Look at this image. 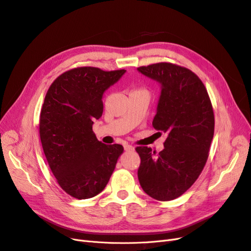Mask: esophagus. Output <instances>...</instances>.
<instances>
[{
  "label": "esophagus",
  "mask_w": 251,
  "mask_h": 251,
  "mask_svg": "<svg viewBox=\"0 0 251 251\" xmlns=\"http://www.w3.org/2000/svg\"><path fill=\"white\" fill-rule=\"evenodd\" d=\"M125 150L127 151H134V147L130 146V144H125Z\"/></svg>",
  "instance_id": "1"
}]
</instances>
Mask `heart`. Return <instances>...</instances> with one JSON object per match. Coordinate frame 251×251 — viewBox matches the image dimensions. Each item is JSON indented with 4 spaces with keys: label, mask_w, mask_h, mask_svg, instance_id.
Masks as SVG:
<instances>
[{
    "label": "heart",
    "mask_w": 251,
    "mask_h": 251,
    "mask_svg": "<svg viewBox=\"0 0 251 251\" xmlns=\"http://www.w3.org/2000/svg\"><path fill=\"white\" fill-rule=\"evenodd\" d=\"M134 91H146V90H143V89H138V90H134Z\"/></svg>",
    "instance_id": "1"
}]
</instances>
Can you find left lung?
Instances as JSON below:
<instances>
[{"label":"left lung","mask_w":251,"mask_h":251,"mask_svg":"<svg viewBox=\"0 0 251 251\" xmlns=\"http://www.w3.org/2000/svg\"><path fill=\"white\" fill-rule=\"evenodd\" d=\"M138 71L161 83L153 126L168 134L159 154L148 147L136 148L138 180L151 198L171 201L195 183L206 164L215 131L214 110L204 83L187 68L157 63Z\"/></svg>","instance_id":"left-lung-1"}]
</instances>
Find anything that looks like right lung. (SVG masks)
Listing matches in <instances>:
<instances>
[{
    "label": "right lung",
    "mask_w": 251,
    "mask_h": 251,
    "mask_svg": "<svg viewBox=\"0 0 251 251\" xmlns=\"http://www.w3.org/2000/svg\"><path fill=\"white\" fill-rule=\"evenodd\" d=\"M126 70L77 67L51 83L41 110L40 137L58 185L76 199L103 191L123 154L121 144L107 146L92 130L102 115V94Z\"/></svg>",
    "instance_id": "right-lung-1"
}]
</instances>
